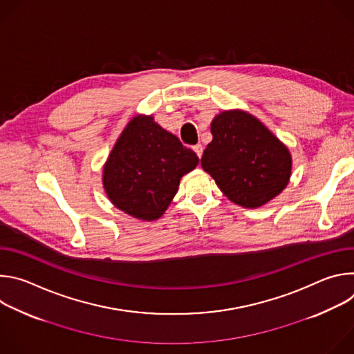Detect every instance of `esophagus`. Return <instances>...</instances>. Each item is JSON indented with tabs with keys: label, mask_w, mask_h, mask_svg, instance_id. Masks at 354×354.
<instances>
[{
	"label": "esophagus",
	"mask_w": 354,
	"mask_h": 354,
	"mask_svg": "<svg viewBox=\"0 0 354 354\" xmlns=\"http://www.w3.org/2000/svg\"><path fill=\"white\" fill-rule=\"evenodd\" d=\"M193 151H194L196 156H197L198 158H201V156H203V145H201V144H196V145L193 147Z\"/></svg>",
	"instance_id": "obj_1"
}]
</instances>
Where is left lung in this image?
<instances>
[{"label":"left lung","instance_id":"obj_1","mask_svg":"<svg viewBox=\"0 0 354 354\" xmlns=\"http://www.w3.org/2000/svg\"><path fill=\"white\" fill-rule=\"evenodd\" d=\"M201 168L232 203L258 209L288 185L291 154L258 118L241 109L223 111L212 122Z\"/></svg>","mask_w":354,"mask_h":354}]
</instances>
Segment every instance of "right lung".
<instances>
[{
	"label": "right lung",
	"instance_id": "add662e5",
	"mask_svg": "<svg viewBox=\"0 0 354 354\" xmlns=\"http://www.w3.org/2000/svg\"><path fill=\"white\" fill-rule=\"evenodd\" d=\"M197 156L153 116L137 115L123 129L104 165L102 183L111 203L142 221L162 217L183 175Z\"/></svg>",
	"mask_w": 354,
	"mask_h": 354
}]
</instances>
